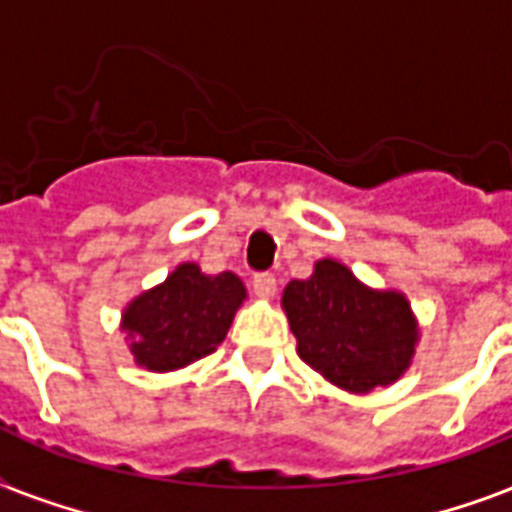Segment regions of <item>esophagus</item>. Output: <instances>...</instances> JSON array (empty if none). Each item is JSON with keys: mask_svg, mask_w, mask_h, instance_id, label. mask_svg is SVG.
<instances>
[{"mask_svg": "<svg viewBox=\"0 0 512 512\" xmlns=\"http://www.w3.org/2000/svg\"><path fill=\"white\" fill-rule=\"evenodd\" d=\"M252 289H255V295L260 300H271L276 295V276H271V273H257L255 279H252Z\"/></svg>", "mask_w": 512, "mask_h": 512, "instance_id": "obj_1", "label": "esophagus"}]
</instances>
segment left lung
<instances>
[{"instance_id": "1", "label": "left lung", "mask_w": 512, "mask_h": 512, "mask_svg": "<svg viewBox=\"0 0 512 512\" xmlns=\"http://www.w3.org/2000/svg\"><path fill=\"white\" fill-rule=\"evenodd\" d=\"M281 308L297 337V356L340 390L364 396L412 366L420 324L398 289H372L348 265L324 257L308 279L284 287Z\"/></svg>"}]
</instances>
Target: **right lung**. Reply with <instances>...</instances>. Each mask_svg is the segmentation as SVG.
<instances>
[{"instance_id":"obj_1","label":"right lung","mask_w":512,"mask_h":512,"mask_svg":"<svg viewBox=\"0 0 512 512\" xmlns=\"http://www.w3.org/2000/svg\"><path fill=\"white\" fill-rule=\"evenodd\" d=\"M244 300L247 287L236 273L209 276L199 263H180L162 284L127 303L119 329L135 364L175 372L215 353Z\"/></svg>"}]
</instances>
